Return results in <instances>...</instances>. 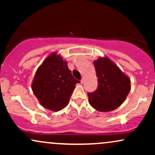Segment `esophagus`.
Wrapping results in <instances>:
<instances>
[{
	"label": "esophagus",
	"instance_id": "esophagus-1",
	"mask_svg": "<svg viewBox=\"0 0 155 155\" xmlns=\"http://www.w3.org/2000/svg\"><path fill=\"white\" fill-rule=\"evenodd\" d=\"M84 81H85L84 78H82V79H81V84H84Z\"/></svg>",
	"mask_w": 155,
	"mask_h": 155
}]
</instances>
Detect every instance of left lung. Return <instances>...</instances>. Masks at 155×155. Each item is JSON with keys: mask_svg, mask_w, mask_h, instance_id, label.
I'll use <instances>...</instances> for the list:
<instances>
[{"mask_svg": "<svg viewBox=\"0 0 155 155\" xmlns=\"http://www.w3.org/2000/svg\"><path fill=\"white\" fill-rule=\"evenodd\" d=\"M98 78L97 90L88 92L89 102L95 109L107 112L116 109L130 91V80L107 57L93 62Z\"/></svg>", "mask_w": 155, "mask_h": 155, "instance_id": "8db88e82", "label": "left lung"}]
</instances>
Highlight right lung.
<instances>
[{
  "instance_id": "1",
  "label": "right lung",
  "mask_w": 155,
  "mask_h": 155,
  "mask_svg": "<svg viewBox=\"0 0 155 155\" xmlns=\"http://www.w3.org/2000/svg\"><path fill=\"white\" fill-rule=\"evenodd\" d=\"M57 53L46 58L35 73L32 90L43 107L58 111L67 106L76 83H79Z\"/></svg>"
}]
</instances>
